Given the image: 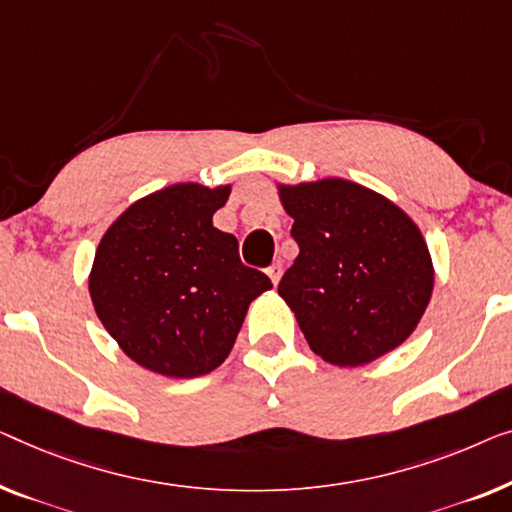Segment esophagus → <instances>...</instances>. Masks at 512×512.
Masks as SVG:
<instances>
[{"instance_id":"obj_1","label":"esophagus","mask_w":512,"mask_h":512,"mask_svg":"<svg viewBox=\"0 0 512 512\" xmlns=\"http://www.w3.org/2000/svg\"><path fill=\"white\" fill-rule=\"evenodd\" d=\"M281 274H284V265H281L279 261H277V263H272V265H270V268H268V277L272 279V284H274V286H277V284H279Z\"/></svg>"}]
</instances>
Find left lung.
I'll return each mask as SVG.
<instances>
[{
    "mask_svg": "<svg viewBox=\"0 0 512 512\" xmlns=\"http://www.w3.org/2000/svg\"><path fill=\"white\" fill-rule=\"evenodd\" d=\"M300 254L279 281L311 351L358 367L397 348L432 298L418 226L395 203L348 180L279 187Z\"/></svg>",
    "mask_w": 512,
    "mask_h": 512,
    "instance_id": "1",
    "label": "left lung"
}]
</instances>
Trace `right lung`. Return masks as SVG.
I'll return each instance as SVG.
<instances>
[{
  "label": "right lung",
  "instance_id": "obj_1",
  "mask_svg": "<svg viewBox=\"0 0 512 512\" xmlns=\"http://www.w3.org/2000/svg\"><path fill=\"white\" fill-rule=\"evenodd\" d=\"M231 187L173 184L127 207L96 249L90 295L124 353L170 379L210 374L272 281L212 226Z\"/></svg>",
  "mask_w": 512,
  "mask_h": 512
}]
</instances>
